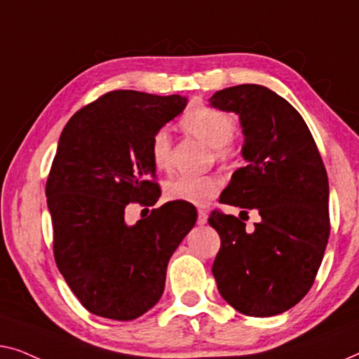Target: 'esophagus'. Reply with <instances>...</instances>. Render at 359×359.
<instances>
[{
	"label": "esophagus",
	"mask_w": 359,
	"mask_h": 359,
	"mask_svg": "<svg viewBox=\"0 0 359 359\" xmlns=\"http://www.w3.org/2000/svg\"><path fill=\"white\" fill-rule=\"evenodd\" d=\"M206 221H208V213H206L205 210H198V219H196V223L200 226L206 224Z\"/></svg>",
	"instance_id": "34e87169"
}]
</instances>
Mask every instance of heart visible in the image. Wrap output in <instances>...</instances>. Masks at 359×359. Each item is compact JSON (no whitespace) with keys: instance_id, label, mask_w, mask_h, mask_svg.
Returning <instances> with one entry per match:
<instances>
[{"instance_id":"b5f03b06","label":"heart","mask_w":359,"mask_h":359,"mask_svg":"<svg viewBox=\"0 0 359 359\" xmlns=\"http://www.w3.org/2000/svg\"><path fill=\"white\" fill-rule=\"evenodd\" d=\"M180 127L213 148L219 161H229L236 156V148L231 144L236 123L234 118L223 110L205 105L195 107L182 117ZM149 154L156 169L168 170L170 168V135L168 130H158L151 136ZM221 187L223 182L218 175L182 174L165 182L164 195L172 201L205 205L219 194Z\"/></svg>"}]
</instances>
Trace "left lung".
<instances>
[{"label":"left lung","instance_id":"left-lung-1","mask_svg":"<svg viewBox=\"0 0 359 359\" xmlns=\"http://www.w3.org/2000/svg\"><path fill=\"white\" fill-rule=\"evenodd\" d=\"M210 105L239 115L247 161L219 201L260 215L252 232L236 216L210 215L221 237L211 271L219 294L241 314H281L307 294L324 259L330 234L325 165L304 118L265 86L226 88Z\"/></svg>","mask_w":359,"mask_h":359}]
</instances>
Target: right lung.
<instances>
[{"instance_id":"right-lung-1","label":"right lung","mask_w":359,"mask_h":359,"mask_svg":"<svg viewBox=\"0 0 359 359\" xmlns=\"http://www.w3.org/2000/svg\"><path fill=\"white\" fill-rule=\"evenodd\" d=\"M187 97L112 90L69 118L50 169L47 205L60 273L89 312L133 320L161 299L169 259L196 223L194 205L169 201L133 226L128 203L161 196L149 141Z\"/></svg>"}]
</instances>
